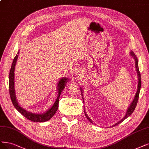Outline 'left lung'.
Listing matches in <instances>:
<instances>
[{"mask_svg":"<svg viewBox=\"0 0 149 149\" xmlns=\"http://www.w3.org/2000/svg\"><path fill=\"white\" fill-rule=\"evenodd\" d=\"M131 55L132 56V57H134V60H135L136 68V71H137L138 79H139V83H138V86H137V88H137V92H136V95H135V97H134V99L133 100V101H132V102L131 103V105L130 106V107H129V108H128V109H127V112H126V115L125 116V117H124L123 118L121 121H120L119 122L116 123V124H115L114 125H113V126H112V127H113V126H116L117 125L120 124V123H121L122 121H123L125 119H126V118H127L128 116H130L132 113L133 111H134V109H135V108H136V105H137V101H138V99H139V92H140V89H141V73H140V71H139V66H138V61H137V59L136 56L135 55V54H134V53H133L132 52H131ZM81 92H82V90H81ZM83 102H84V101H83ZM84 111H85V110H84ZM84 113H85V115H86V118H88V120L91 123H93V122H92V121L88 117V116L86 114V113H85V112H84Z\"/></svg>","mask_w":149,"mask_h":149,"instance_id":"8db88e82","label":"left lung"}]
</instances>
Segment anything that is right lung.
Masks as SVG:
<instances>
[{
  "instance_id": "obj_1",
  "label": "right lung",
  "mask_w": 149,
  "mask_h": 149,
  "mask_svg": "<svg viewBox=\"0 0 149 149\" xmlns=\"http://www.w3.org/2000/svg\"><path fill=\"white\" fill-rule=\"evenodd\" d=\"M19 54V52L18 53ZM18 57V55H17L15 56V57L13 59V63L12 65L11 69L9 73V93L10 99L12 102V104L13 106L15 107V109H16L20 113H21L23 116H24L28 120L34 121V122H45L49 120L51 118H52L57 111L58 108V102H59V98L60 95L62 92L63 89L65 88L66 83L68 80V78H61L58 84V97L57 99H56V101L54 105L50 109H49L47 112H45L44 114H34L32 113L28 112L26 111L20 107L16 99V96H15V89H14V71L15 68V65H16V62L17 61V58Z\"/></svg>"
}]
</instances>
